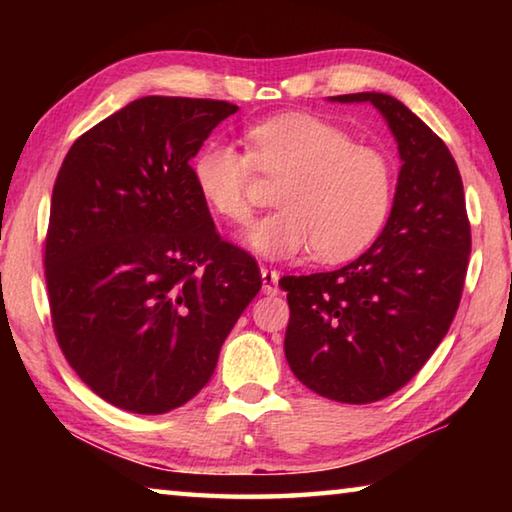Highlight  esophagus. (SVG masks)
Returning a JSON list of instances; mask_svg holds the SVG:
<instances>
[{
  "instance_id": "34e87169",
  "label": "esophagus",
  "mask_w": 512,
  "mask_h": 512,
  "mask_svg": "<svg viewBox=\"0 0 512 512\" xmlns=\"http://www.w3.org/2000/svg\"><path fill=\"white\" fill-rule=\"evenodd\" d=\"M262 280H264L262 291L266 296H275V293H280V287H277V282H280V273L273 271V268L262 266Z\"/></svg>"
}]
</instances>
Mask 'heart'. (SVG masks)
Returning a JSON list of instances; mask_svg holds the SVG:
<instances>
[{
	"mask_svg": "<svg viewBox=\"0 0 512 512\" xmlns=\"http://www.w3.org/2000/svg\"><path fill=\"white\" fill-rule=\"evenodd\" d=\"M248 153L212 140L196 153L192 178L203 203L230 223L250 219L248 187L257 169L280 180V210L253 223L248 248L268 259L305 253L325 264L361 255L384 230L395 169L384 153L311 115H280L246 133Z\"/></svg>",
	"mask_w": 512,
	"mask_h": 512,
	"instance_id": "obj_1",
	"label": "heart"
}]
</instances>
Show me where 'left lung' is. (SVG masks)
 I'll use <instances>...</instances> for the list:
<instances>
[{"instance_id":"1","label":"left lung","mask_w":512,"mask_h":512,"mask_svg":"<svg viewBox=\"0 0 512 512\" xmlns=\"http://www.w3.org/2000/svg\"><path fill=\"white\" fill-rule=\"evenodd\" d=\"M372 103L400 151L391 216L366 253L339 271L287 275L284 354L327 400L370 404L400 391L445 339L472 250L463 180L445 142L391 94L329 97Z\"/></svg>"}]
</instances>
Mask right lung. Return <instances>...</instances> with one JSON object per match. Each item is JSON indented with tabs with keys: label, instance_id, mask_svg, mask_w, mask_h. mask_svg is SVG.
I'll use <instances>...</instances> for the list:
<instances>
[{
	"label": "right lung",
	"instance_id": "right-lung-1",
	"mask_svg": "<svg viewBox=\"0 0 512 512\" xmlns=\"http://www.w3.org/2000/svg\"><path fill=\"white\" fill-rule=\"evenodd\" d=\"M237 110L142 97L83 133L58 171L45 246L54 332L76 375L124 411L192 400L262 289L255 259L216 232L189 167Z\"/></svg>",
	"mask_w": 512,
	"mask_h": 512
}]
</instances>
